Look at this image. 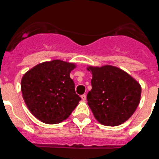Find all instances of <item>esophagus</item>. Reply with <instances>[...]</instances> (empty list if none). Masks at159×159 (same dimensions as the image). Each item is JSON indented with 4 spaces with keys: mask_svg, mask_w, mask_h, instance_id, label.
<instances>
[{
    "mask_svg": "<svg viewBox=\"0 0 159 159\" xmlns=\"http://www.w3.org/2000/svg\"><path fill=\"white\" fill-rule=\"evenodd\" d=\"M81 99H82V100L85 101V99H86V95H85V94H82L81 96Z\"/></svg>",
    "mask_w": 159,
    "mask_h": 159,
    "instance_id": "1",
    "label": "esophagus"
}]
</instances>
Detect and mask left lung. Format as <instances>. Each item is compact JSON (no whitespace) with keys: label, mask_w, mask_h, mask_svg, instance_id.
<instances>
[{"label":"left lung","mask_w":159,"mask_h":159,"mask_svg":"<svg viewBox=\"0 0 159 159\" xmlns=\"http://www.w3.org/2000/svg\"><path fill=\"white\" fill-rule=\"evenodd\" d=\"M87 70L92 74L88 105L95 118L107 126L119 125L127 121L140 102V84L115 66H88Z\"/></svg>","instance_id":"obj_1"}]
</instances>
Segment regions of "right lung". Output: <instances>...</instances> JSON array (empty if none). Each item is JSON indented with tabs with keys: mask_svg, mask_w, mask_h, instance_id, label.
Listing matches in <instances>:
<instances>
[{
	"mask_svg": "<svg viewBox=\"0 0 159 159\" xmlns=\"http://www.w3.org/2000/svg\"><path fill=\"white\" fill-rule=\"evenodd\" d=\"M74 63L61 60L45 61L22 77V96L30 112L46 124H57L69 118L81 98L75 92L70 72Z\"/></svg>",
	"mask_w": 159,
	"mask_h": 159,
	"instance_id": "obj_1",
	"label": "right lung"
}]
</instances>
